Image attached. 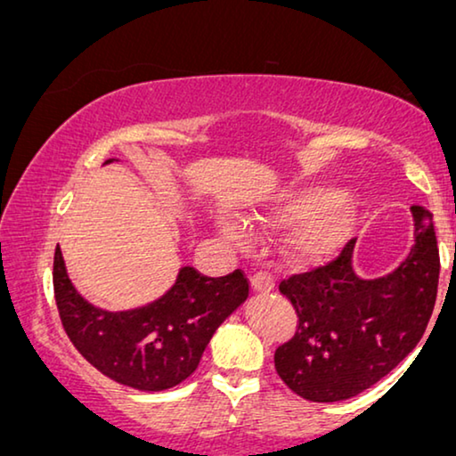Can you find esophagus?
I'll return each mask as SVG.
<instances>
[{"label":"esophagus","instance_id":"34e87169","mask_svg":"<svg viewBox=\"0 0 456 456\" xmlns=\"http://www.w3.org/2000/svg\"><path fill=\"white\" fill-rule=\"evenodd\" d=\"M250 288L256 294H269L275 288V280L269 272H256L253 277H250Z\"/></svg>","mask_w":456,"mask_h":456}]
</instances>
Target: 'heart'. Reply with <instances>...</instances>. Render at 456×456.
Segmentation results:
<instances>
[{
    "instance_id": "heart-1",
    "label": "heart",
    "mask_w": 456,
    "mask_h": 456,
    "mask_svg": "<svg viewBox=\"0 0 456 456\" xmlns=\"http://www.w3.org/2000/svg\"><path fill=\"white\" fill-rule=\"evenodd\" d=\"M355 206L347 197L327 187H308L283 193L265 212L255 214L259 226H289L296 224L288 236L286 247L292 261L300 265L319 263L335 253L352 232L355 222ZM217 232L224 239L240 242L242 226L232 217H217Z\"/></svg>"
}]
</instances>
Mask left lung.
Returning a JSON list of instances; mask_svg holds the SVG:
<instances>
[{
    "label": "left lung",
    "instance_id": "obj_1",
    "mask_svg": "<svg viewBox=\"0 0 456 456\" xmlns=\"http://www.w3.org/2000/svg\"><path fill=\"white\" fill-rule=\"evenodd\" d=\"M411 216L415 244L395 272L360 277L355 240H349L329 265L280 283L298 329L277 347L275 370L298 397L314 403L352 399L419 343L436 302L440 256L432 214L413 206Z\"/></svg>",
    "mask_w": 456,
    "mask_h": 456
}]
</instances>
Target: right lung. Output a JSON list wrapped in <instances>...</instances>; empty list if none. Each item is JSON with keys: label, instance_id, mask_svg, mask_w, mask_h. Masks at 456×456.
<instances>
[{"label": "right lung", "instance_id": "obj_1", "mask_svg": "<svg viewBox=\"0 0 456 456\" xmlns=\"http://www.w3.org/2000/svg\"><path fill=\"white\" fill-rule=\"evenodd\" d=\"M113 162V158L104 164ZM53 288L63 329L77 352L118 385L167 391L193 374L216 329L248 298L240 269L206 277L181 267L173 288L146 306L98 308L71 283L61 248L53 261Z\"/></svg>", "mask_w": 456, "mask_h": 456}]
</instances>
